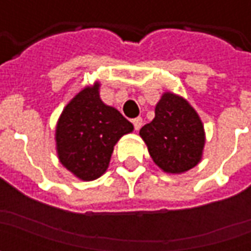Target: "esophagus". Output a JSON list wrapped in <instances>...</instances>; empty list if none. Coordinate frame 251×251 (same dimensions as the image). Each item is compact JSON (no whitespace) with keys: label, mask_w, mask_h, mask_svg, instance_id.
<instances>
[{"label":"esophagus","mask_w":251,"mask_h":251,"mask_svg":"<svg viewBox=\"0 0 251 251\" xmlns=\"http://www.w3.org/2000/svg\"><path fill=\"white\" fill-rule=\"evenodd\" d=\"M133 125H134V129H136V130H140L142 126L141 117H137V118H134V120H133Z\"/></svg>","instance_id":"34e87169"}]
</instances>
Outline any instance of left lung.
<instances>
[{"label":"left lung","mask_w":251,"mask_h":251,"mask_svg":"<svg viewBox=\"0 0 251 251\" xmlns=\"http://www.w3.org/2000/svg\"><path fill=\"white\" fill-rule=\"evenodd\" d=\"M153 163L165 174L181 175L201 161L204 125L198 111L177 94L165 91L154 109V118L140 130Z\"/></svg>","instance_id":"left-lung-1"}]
</instances>
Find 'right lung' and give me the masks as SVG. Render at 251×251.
Segmentation results:
<instances>
[{
	"label": "right lung",
	"mask_w": 251,
	"mask_h": 251,
	"mask_svg": "<svg viewBox=\"0 0 251 251\" xmlns=\"http://www.w3.org/2000/svg\"><path fill=\"white\" fill-rule=\"evenodd\" d=\"M100 83L95 80L66 104L55 129L57 158L83 181H93L107 171L121 137L134 126L118 110L102 102Z\"/></svg>",
	"instance_id": "obj_1"
}]
</instances>
